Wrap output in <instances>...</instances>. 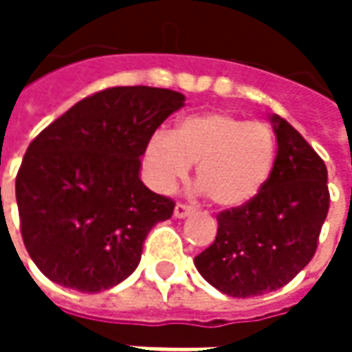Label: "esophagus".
I'll use <instances>...</instances> for the list:
<instances>
[{
	"mask_svg": "<svg viewBox=\"0 0 352 352\" xmlns=\"http://www.w3.org/2000/svg\"><path fill=\"white\" fill-rule=\"evenodd\" d=\"M192 213H194V209L190 206H184V204H177L175 209H173V217L175 219H186Z\"/></svg>",
	"mask_w": 352,
	"mask_h": 352,
	"instance_id": "esophagus-1",
	"label": "esophagus"
}]
</instances>
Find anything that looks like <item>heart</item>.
<instances>
[{"label":"heart","instance_id":"obj_1","mask_svg":"<svg viewBox=\"0 0 352 352\" xmlns=\"http://www.w3.org/2000/svg\"><path fill=\"white\" fill-rule=\"evenodd\" d=\"M277 154L273 131L226 111L181 118L145 146V166L160 192H171L196 164V183L221 209L247 206L264 188Z\"/></svg>","mask_w":352,"mask_h":352}]
</instances>
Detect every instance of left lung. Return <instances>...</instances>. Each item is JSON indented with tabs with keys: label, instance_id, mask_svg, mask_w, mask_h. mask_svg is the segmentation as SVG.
<instances>
[{
	"label": "left lung",
	"instance_id": "obj_1",
	"mask_svg": "<svg viewBox=\"0 0 352 352\" xmlns=\"http://www.w3.org/2000/svg\"><path fill=\"white\" fill-rule=\"evenodd\" d=\"M277 158L265 186L247 206L217 217L211 247L194 258L199 275L234 298L285 287L309 264L324 224L328 171L311 145L279 115L270 116Z\"/></svg>",
	"mask_w": 352,
	"mask_h": 352
}]
</instances>
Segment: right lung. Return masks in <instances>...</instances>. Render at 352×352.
<instances>
[{
  "label": "right lung",
  "mask_w": 352,
  "mask_h": 352,
  "mask_svg": "<svg viewBox=\"0 0 352 352\" xmlns=\"http://www.w3.org/2000/svg\"><path fill=\"white\" fill-rule=\"evenodd\" d=\"M184 105L168 88H107L30 143L16 175L20 230L50 280L100 292L135 272L143 241L175 204L141 181L153 133Z\"/></svg>",
  "instance_id": "add662e5"
}]
</instances>
